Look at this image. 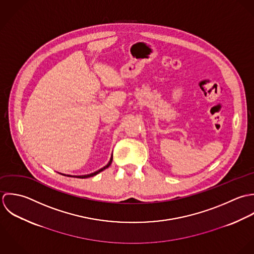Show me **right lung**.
Wrapping results in <instances>:
<instances>
[{
	"label": "right lung",
	"instance_id": "obj_1",
	"mask_svg": "<svg viewBox=\"0 0 254 254\" xmlns=\"http://www.w3.org/2000/svg\"><path fill=\"white\" fill-rule=\"evenodd\" d=\"M112 161H113V155H112V157H111V159H110V161H109V163L105 166V167H103L102 169L100 170H98V171H96V172H94V173H91V174H89V175H84V176H70V175H64V176H66V177H75V178H79V179H86V178H90V177H93V176H95V175H97V174H99L100 172L102 171H104L105 169H107L111 164H112ZM63 175V174H62Z\"/></svg>",
	"mask_w": 254,
	"mask_h": 254
}]
</instances>
